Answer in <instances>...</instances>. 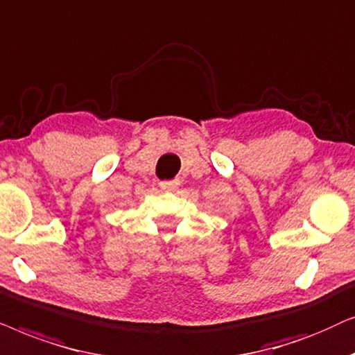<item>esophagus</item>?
<instances>
[{
    "mask_svg": "<svg viewBox=\"0 0 355 355\" xmlns=\"http://www.w3.org/2000/svg\"><path fill=\"white\" fill-rule=\"evenodd\" d=\"M178 187V183L175 180H170V182H160V188H162L164 191H173L175 188Z\"/></svg>",
    "mask_w": 355,
    "mask_h": 355,
    "instance_id": "esophagus-1",
    "label": "esophagus"
}]
</instances>
